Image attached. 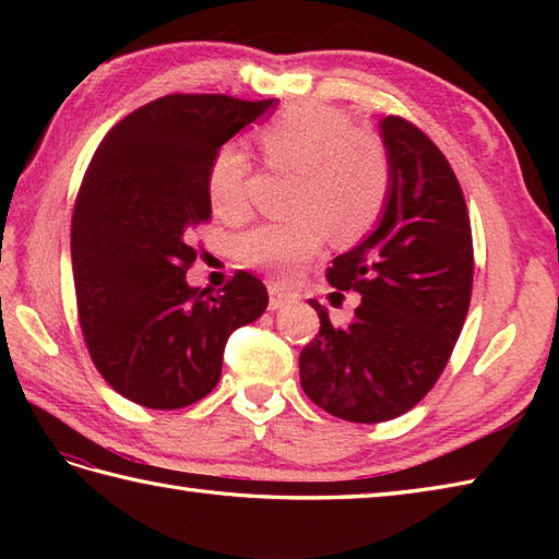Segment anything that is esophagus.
I'll return each instance as SVG.
<instances>
[{
    "label": "esophagus",
    "mask_w": 559,
    "mask_h": 559,
    "mask_svg": "<svg viewBox=\"0 0 559 559\" xmlns=\"http://www.w3.org/2000/svg\"><path fill=\"white\" fill-rule=\"evenodd\" d=\"M293 300V295L288 290H283L278 283H269V310H278V307L288 305Z\"/></svg>",
    "instance_id": "obj_1"
}]
</instances>
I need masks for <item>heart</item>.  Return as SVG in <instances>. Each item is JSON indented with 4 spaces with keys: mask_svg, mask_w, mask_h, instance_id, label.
Wrapping results in <instances>:
<instances>
[{
    "mask_svg": "<svg viewBox=\"0 0 559 559\" xmlns=\"http://www.w3.org/2000/svg\"><path fill=\"white\" fill-rule=\"evenodd\" d=\"M266 168L295 173L286 221H266L237 240L247 266L293 278L329 240L353 245L370 233L389 206L394 163L382 139L355 129L353 117L326 103H302L257 129ZM254 163L242 146L223 144L209 163L206 194L225 221L249 211Z\"/></svg>",
    "mask_w": 559,
    "mask_h": 559,
    "instance_id": "1",
    "label": "heart"
}]
</instances>
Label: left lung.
Returning <instances> with one entry per match:
<instances>
[{
    "mask_svg": "<svg viewBox=\"0 0 559 559\" xmlns=\"http://www.w3.org/2000/svg\"><path fill=\"white\" fill-rule=\"evenodd\" d=\"M394 187L379 228L326 269L329 286L362 300L334 326L317 300L319 334L300 353V384L319 408L384 423L435 386L466 322L473 237L466 199L444 153L399 115L382 120Z\"/></svg>",
    "mask_w": 559,
    "mask_h": 559,
    "instance_id": "1",
    "label": "left lung"
}]
</instances>
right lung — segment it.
Instances as JSON below:
<instances>
[{"label": "right lung", "instance_id": "1", "mask_svg": "<svg viewBox=\"0 0 559 559\" xmlns=\"http://www.w3.org/2000/svg\"><path fill=\"white\" fill-rule=\"evenodd\" d=\"M276 105L170 93L117 122L83 175L71 216L76 314L91 360L117 394L156 411L218 384L225 341L266 310L264 283L235 271L218 293L189 288L194 230L211 218L209 163Z\"/></svg>", "mask_w": 559, "mask_h": 559}]
</instances>
